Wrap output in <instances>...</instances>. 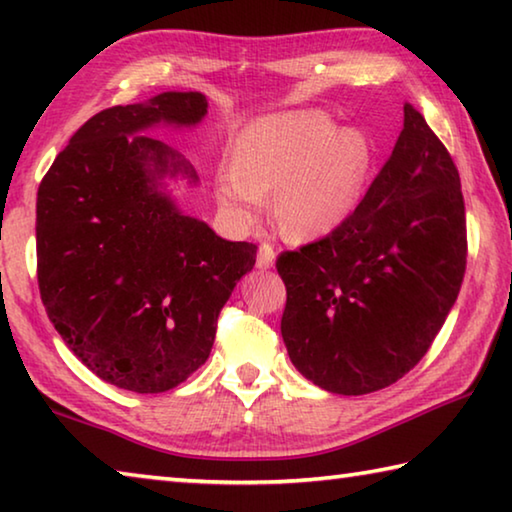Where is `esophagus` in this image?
Wrapping results in <instances>:
<instances>
[{"label": "esophagus", "instance_id": "34e87169", "mask_svg": "<svg viewBox=\"0 0 512 512\" xmlns=\"http://www.w3.org/2000/svg\"><path fill=\"white\" fill-rule=\"evenodd\" d=\"M275 264V250L271 244H262L257 250V268H262V271H266V268H273Z\"/></svg>", "mask_w": 512, "mask_h": 512}]
</instances>
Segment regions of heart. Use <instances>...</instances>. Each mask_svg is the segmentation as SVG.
Wrapping results in <instances>:
<instances>
[{"label":"heart","mask_w":512,"mask_h":512,"mask_svg":"<svg viewBox=\"0 0 512 512\" xmlns=\"http://www.w3.org/2000/svg\"><path fill=\"white\" fill-rule=\"evenodd\" d=\"M235 167L216 178V198L232 221L262 219L274 189L275 219L291 239L339 228L359 205L372 144L354 126L336 128L323 110L268 115L248 124L235 144Z\"/></svg>","instance_id":"obj_1"}]
</instances>
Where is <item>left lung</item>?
Wrapping results in <instances>:
<instances>
[{
    "label": "left lung",
    "mask_w": 512,
    "mask_h": 512,
    "mask_svg": "<svg viewBox=\"0 0 512 512\" xmlns=\"http://www.w3.org/2000/svg\"><path fill=\"white\" fill-rule=\"evenodd\" d=\"M458 169L411 103L391 158L348 219L277 257L282 339L302 377L336 395L402 379L436 339L465 275Z\"/></svg>",
    "instance_id": "obj_1"
}]
</instances>
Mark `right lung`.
I'll list each match as a JSON object with an SVG mask.
<instances>
[{
	"label": "right lung",
	"instance_id": "right-lung-1",
	"mask_svg": "<svg viewBox=\"0 0 512 512\" xmlns=\"http://www.w3.org/2000/svg\"><path fill=\"white\" fill-rule=\"evenodd\" d=\"M205 115L201 92L101 110L38 187L42 305L67 348L124 391L164 393L201 368L219 311L255 266V244L225 241L180 210L169 180L196 185V171L144 135Z\"/></svg>",
	"mask_w": 512,
	"mask_h": 512
}]
</instances>
